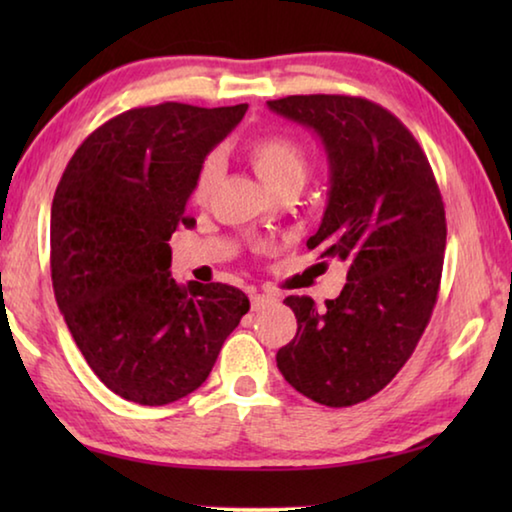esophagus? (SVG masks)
<instances>
[{
	"label": "esophagus",
	"instance_id": "obj_1",
	"mask_svg": "<svg viewBox=\"0 0 512 512\" xmlns=\"http://www.w3.org/2000/svg\"><path fill=\"white\" fill-rule=\"evenodd\" d=\"M275 300L277 296H273V293H255V296L250 298V307H253V311H262L266 307H271Z\"/></svg>",
	"mask_w": 512,
	"mask_h": 512
}]
</instances>
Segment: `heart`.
I'll list each match as a JSON object with an SVG mask.
<instances>
[{"mask_svg": "<svg viewBox=\"0 0 512 512\" xmlns=\"http://www.w3.org/2000/svg\"><path fill=\"white\" fill-rule=\"evenodd\" d=\"M246 158L253 164L257 176L273 189H298L305 183L309 171V151L298 137L289 133H262L246 144ZM221 178V158L210 153L198 167L192 198L196 203H205L212 196L216 183Z\"/></svg>", "mask_w": 512, "mask_h": 512, "instance_id": "obj_1", "label": "heart"}]
</instances>
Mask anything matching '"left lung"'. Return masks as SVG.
Returning <instances> with one entry per match:
<instances>
[{
	"label": "left lung",
	"mask_w": 512,
	"mask_h": 512,
	"mask_svg": "<svg viewBox=\"0 0 512 512\" xmlns=\"http://www.w3.org/2000/svg\"><path fill=\"white\" fill-rule=\"evenodd\" d=\"M325 144L329 201L307 248L348 264L339 298L318 309L289 296L293 341L277 350L284 379L341 409L377 395L429 325L443 275L445 203L427 155L393 112L363 97L293 94L268 101Z\"/></svg>",
	"instance_id": "8db88e82"
}]
</instances>
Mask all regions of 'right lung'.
Returning a JSON list of instances; mask_svg holds the SVG:
<instances>
[{
  "mask_svg": "<svg viewBox=\"0 0 512 512\" xmlns=\"http://www.w3.org/2000/svg\"><path fill=\"white\" fill-rule=\"evenodd\" d=\"M248 103H158L85 137L51 203V282L76 345L128 402L162 406L203 384L250 309L228 284H178L169 239L187 225L198 167Z\"/></svg>",
  "mask_w": 512,
  "mask_h": 512,
  "instance_id": "1",
  "label": "right lung"
}]
</instances>
